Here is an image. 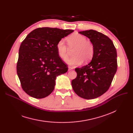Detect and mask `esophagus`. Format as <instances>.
<instances>
[{"instance_id": "1", "label": "esophagus", "mask_w": 133, "mask_h": 133, "mask_svg": "<svg viewBox=\"0 0 133 133\" xmlns=\"http://www.w3.org/2000/svg\"><path fill=\"white\" fill-rule=\"evenodd\" d=\"M73 69V68L72 67L68 66V70H69V71H71V70H72Z\"/></svg>"}]
</instances>
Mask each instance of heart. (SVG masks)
Here are the masks:
<instances>
[{"instance_id": "1", "label": "heart", "mask_w": 133, "mask_h": 133, "mask_svg": "<svg viewBox=\"0 0 133 133\" xmlns=\"http://www.w3.org/2000/svg\"><path fill=\"white\" fill-rule=\"evenodd\" d=\"M67 44L70 50L74 48L73 57L67 59L66 62L73 66L79 65L82 62H88L92 60L94 54V46L91 41L79 33H73L67 38ZM57 50L59 57L66 60L68 57L69 49L63 39L57 44Z\"/></svg>"}]
</instances>
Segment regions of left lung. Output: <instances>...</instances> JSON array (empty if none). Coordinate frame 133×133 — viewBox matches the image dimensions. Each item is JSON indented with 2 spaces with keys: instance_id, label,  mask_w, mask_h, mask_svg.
I'll use <instances>...</instances> for the list:
<instances>
[{
  "instance_id": "1",
  "label": "left lung",
  "mask_w": 133,
  "mask_h": 133,
  "mask_svg": "<svg viewBox=\"0 0 133 133\" xmlns=\"http://www.w3.org/2000/svg\"><path fill=\"white\" fill-rule=\"evenodd\" d=\"M79 33L90 39L94 54L88 65L75 69L77 76L72 81V86L80 97L93 99L109 88L117 71L116 50L111 40L100 32L90 30Z\"/></svg>"
}]
</instances>
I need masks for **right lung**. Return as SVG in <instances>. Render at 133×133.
<instances>
[{"label":"right lung","instance_id":"obj_1","mask_svg":"<svg viewBox=\"0 0 133 133\" xmlns=\"http://www.w3.org/2000/svg\"><path fill=\"white\" fill-rule=\"evenodd\" d=\"M72 30L40 27L23 41L19 50L17 72L25 92L36 99L50 95L54 89L57 76L68 71L59 57L57 44Z\"/></svg>","mask_w":133,"mask_h":133}]
</instances>
